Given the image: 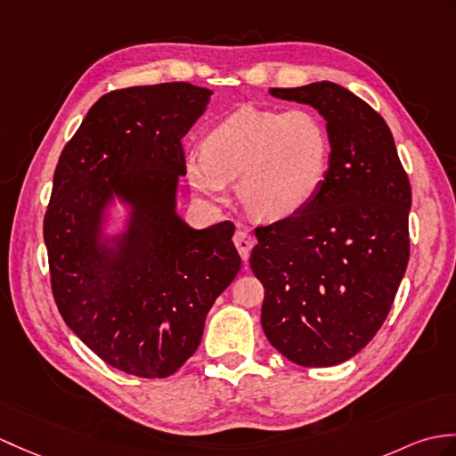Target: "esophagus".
Returning <instances> with one entry per match:
<instances>
[{"label": "esophagus", "mask_w": 456, "mask_h": 456, "mask_svg": "<svg viewBox=\"0 0 456 456\" xmlns=\"http://www.w3.org/2000/svg\"><path fill=\"white\" fill-rule=\"evenodd\" d=\"M232 242H235V247H237V250L240 254V258L247 262L248 256H250V250L254 247V242H256V240H254V237L250 235V232L237 231L235 237H232Z\"/></svg>", "instance_id": "esophagus-1"}]
</instances>
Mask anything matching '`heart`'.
I'll return each mask as SVG.
<instances>
[{"mask_svg":"<svg viewBox=\"0 0 456 456\" xmlns=\"http://www.w3.org/2000/svg\"><path fill=\"white\" fill-rule=\"evenodd\" d=\"M202 151H188L184 173L196 194L224 204L231 180L254 217L297 214L322 188L330 167L326 126L306 109L242 107L204 137Z\"/></svg>","mask_w":456,"mask_h":456,"instance_id":"obj_1","label":"heart"}]
</instances>
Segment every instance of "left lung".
<instances>
[{
  "mask_svg": "<svg viewBox=\"0 0 456 456\" xmlns=\"http://www.w3.org/2000/svg\"><path fill=\"white\" fill-rule=\"evenodd\" d=\"M326 120L330 167L297 214L254 229L268 342L303 367L354 357L383 326L410 258L411 190L387 122L330 81L270 89Z\"/></svg>",
  "mask_w": 456,
  "mask_h": 456,
  "instance_id": "obj_1",
  "label": "left lung"
}]
</instances>
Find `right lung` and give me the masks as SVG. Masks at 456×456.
I'll use <instances>...</instances> for the list:
<instances>
[{
	"label": "right lung",
	"instance_id": "right-lung-1",
	"mask_svg": "<svg viewBox=\"0 0 456 456\" xmlns=\"http://www.w3.org/2000/svg\"><path fill=\"white\" fill-rule=\"evenodd\" d=\"M209 94L184 81L110 91L58 159L45 214L52 295L79 340L128 375L176 373L240 270L231 221L194 231L175 211L183 137ZM112 193L134 206L118 251L98 242Z\"/></svg>",
	"mask_w": 456,
	"mask_h": 456
}]
</instances>
